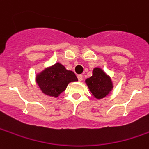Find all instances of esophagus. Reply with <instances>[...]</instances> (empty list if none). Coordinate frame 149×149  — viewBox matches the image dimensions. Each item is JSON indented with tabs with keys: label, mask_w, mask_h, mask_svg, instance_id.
<instances>
[{
	"label": "esophagus",
	"mask_w": 149,
	"mask_h": 149,
	"mask_svg": "<svg viewBox=\"0 0 149 149\" xmlns=\"http://www.w3.org/2000/svg\"><path fill=\"white\" fill-rule=\"evenodd\" d=\"M77 78H78V81H82V79H83V76L82 75H77Z\"/></svg>",
	"instance_id": "esophagus-1"
}]
</instances>
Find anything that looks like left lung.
Masks as SVG:
<instances>
[{
	"label": "left lung",
	"mask_w": 149,
	"mask_h": 149,
	"mask_svg": "<svg viewBox=\"0 0 149 149\" xmlns=\"http://www.w3.org/2000/svg\"><path fill=\"white\" fill-rule=\"evenodd\" d=\"M92 73L91 77L86 80V83L92 95L98 100L109 95L113 88L110 77L100 68H95Z\"/></svg>",
	"instance_id": "1"
}]
</instances>
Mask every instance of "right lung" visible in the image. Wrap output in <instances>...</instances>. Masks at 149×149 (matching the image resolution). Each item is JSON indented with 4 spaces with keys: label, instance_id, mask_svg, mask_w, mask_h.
<instances>
[{
    "label": "right lung",
    "instance_id": "obj_1",
    "mask_svg": "<svg viewBox=\"0 0 149 149\" xmlns=\"http://www.w3.org/2000/svg\"><path fill=\"white\" fill-rule=\"evenodd\" d=\"M36 81L43 94L57 98L66 90L68 83L78 80L72 71L67 70L61 63H56L36 75Z\"/></svg>",
    "mask_w": 149,
    "mask_h": 149
}]
</instances>
